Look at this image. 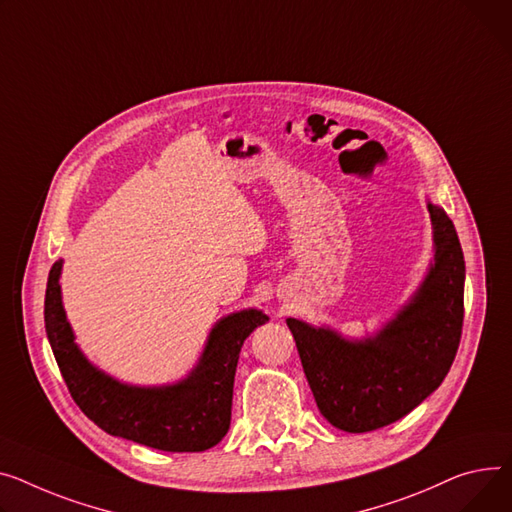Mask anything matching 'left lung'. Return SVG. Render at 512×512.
Returning <instances> with one entry per match:
<instances>
[{"label":"left lung","instance_id":"8db88e82","mask_svg":"<svg viewBox=\"0 0 512 512\" xmlns=\"http://www.w3.org/2000/svg\"><path fill=\"white\" fill-rule=\"evenodd\" d=\"M434 259L422 284L377 333L348 339L329 325L286 319L323 418L370 432L410 414L445 381L463 327L465 261L457 230L428 201Z\"/></svg>","mask_w":512,"mask_h":512}]
</instances>
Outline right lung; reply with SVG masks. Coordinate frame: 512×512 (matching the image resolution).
Listing matches in <instances>:
<instances>
[{
    "mask_svg": "<svg viewBox=\"0 0 512 512\" xmlns=\"http://www.w3.org/2000/svg\"><path fill=\"white\" fill-rule=\"evenodd\" d=\"M63 259L55 261L45 292V329L63 381L80 410L105 432L168 453H199L226 436L232 387L245 339L269 317L243 309L216 321L197 364L185 379L140 387L94 366L76 344L61 300Z\"/></svg>",
    "mask_w": 512,
    "mask_h": 512,
    "instance_id": "obj_1",
    "label": "right lung"
}]
</instances>
